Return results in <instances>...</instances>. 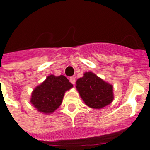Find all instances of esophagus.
Listing matches in <instances>:
<instances>
[{
  "mask_svg": "<svg viewBox=\"0 0 150 150\" xmlns=\"http://www.w3.org/2000/svg\"><path fill=\"white\" fill-rule=\"evenodd\" d=\"M69 80H70V82L72 83V84H75V79L74 77H71L70 79H69Z\"/></svg>",
  "mask_w": 150,
  "mask_h": 150,
  "instance_id": "esophagus-1",
  "label": "esophagus"
}]
</instances>
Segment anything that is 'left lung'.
I'll return each instance as SVG.
<instances>
[{"label":"left lung","instance_id":"1","mask_svg":"<svg viewBox=\"0 0 150 150\" xmlns=\"http://www.w3.org/2000/svg\"><path fill=\"white\" fill-rule=\"evenodd\" d=\"M76 88L86 104L91 108L100 109L113 100V86L93 72H86L76 82Z\"/></svg>","mask_w":150,"mask_h":150}]
</instances>
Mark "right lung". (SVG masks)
Wrapping results in <instances>:
<instances>
[{"label":"right lung","mask_w":150,"mask_h":150,"mask_svg":"<svg viewBox=\"0 0 150 150\" xmlns=\"http://www.w3.org/2000/svg\"><path fill=\"white\" fill-rule=\"evenodd\" d=\"M72 86L65 76L51 75L34 89L30 102L39 111L52 113L61 104L66 90Z\"/></svg>","instance_id":"right-lung-1"}]
</instances>
